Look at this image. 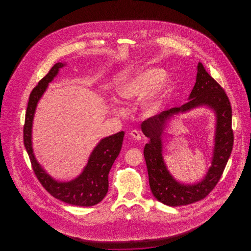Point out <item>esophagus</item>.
Instances as JSON below:
<instances>
[{
	"instance_id": "34e87169",
	"label": "esophagus",
	"mask_w": 251,
	"mask_h": 251,
	"mask_svg": "<svg viewBox=\"0 0 251 251\" xmlns=\"http://www.w3.org/2000/svg\"><path fill=\"white\" fill-rule=\"evenodd\" d=\"M130 134V136L132 137V138L134 139V140H137V141H140L141 139H142V135H141V133L137 130H133V131H131V133H129Z\"/></svg>"
}]
</instances>
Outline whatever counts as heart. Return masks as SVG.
I'll return each instance as SVG.
<instances>
[{
    "instance_id": "1",
    "label": "heart",
    "mask_w": 251,
    "mask_h": 251,
    "mask_svg": "<svg viewBox=\"0 0 251 251\" xmlns=\"http://www.w3.org/2000/svg\"><path fill=\"white\" fill-rule=\"evenodd\" d=\"M174 89V81L161 68H148L128 77L118 88L119 96L127 103L139 102L144 98L142 112L145 117H153L163 110ZM116 111L122 115L124 109Z\"/></svg>"
}]
</instances>
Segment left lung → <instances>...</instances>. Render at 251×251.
<instances>
[{
  "label": "left lung",
  "instance_id": "obj_1",
  "mask_svg": "<svg viewBox=\"0 0 251 251\" xmlns=\"http://www.w3.org/2000/svg\"><path fill=\"white\" fill-rule=\"evenodd\" d=\"M197 70L196 84L186 104L162 111L141 124L143 133L150 140L144 146V155L151 190L158 201L169 206L186 205L205 198L221 178L233 146L232 112L229 99L202 63H198ZM198 107H206L215 114L213 154L211 166L203 178L193 184H185L177 182L165 165L163 137L172 118Z\"/></svg>",
  "mask_w": 251,
  "mask_h": 251
}]
</instances>
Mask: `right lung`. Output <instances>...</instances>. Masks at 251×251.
<instances>
[{
	"instance_id": "1",
	"label": "right lung",
	"mask_w": 251,
	"mask_h": 251,
	"mask_svg": "<svg viewBox=\"0 0 251 251\" xmlns=\"http://www.w3.org/2000/svg\"><path fill=\"white\" fill-rule=\"evenodd\" d=\"M66 63H56L30 93L23 130L24 145L32 164L33 171L45 189L53 198L78 206H92L102 201L108 190V173L123 144L125 132L101 139L91 151L82 172L69 181H60L49 175L38 162L32 144L33 120L38 102L50 82Z\"/></svg>"
}]
</instances>
